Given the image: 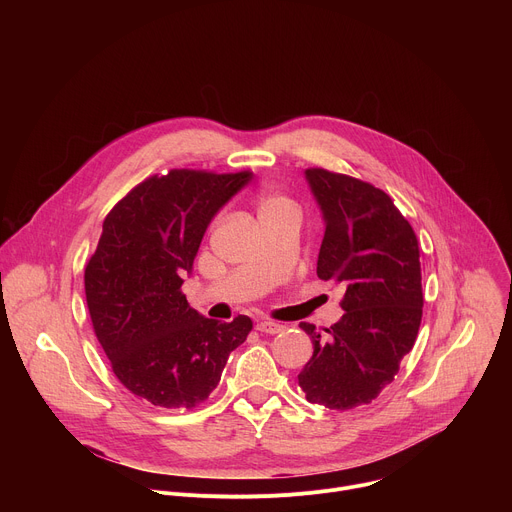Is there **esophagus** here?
Returning <instances> with one entry per match:
<instances>
[{
	"mask_svg": "<svg viewBox=\"0 0 512 512\" xmlns=\"http://www.w3.org/2000/svg\"><path fill=\"white\" fill-rule=\"evenodd\" d=\"M257 330L263 334H279L283 330V326L277 322H271V320H261V322H257Z\"/></svg>",
	"mask_w": 512,
	"mask_h": 512,
	"instance_id": "34e87169",
	"label": "esophagus"
}]
</instances>
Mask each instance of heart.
Returning <instances> with one entry per match:
<instances>
[{"label": "heart", "instance_id": "heart-1", "mask_svg": "<svg viewBox=\"0 0 512 512\" xmlns=\"http://www.w3.org/2000/svg\"><path fill=\"white\" fill-rule=\"evenodd\" d=\"M287 208H294V206H291V202L285 196H279V194H267L259 200V214L279 212V210H287Z\"/></svg>", "mask_w": 512, "mask_h": 512}]
</instances>
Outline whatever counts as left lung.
<instances>
[{
	"mask_svg": "<svg viewBox=\"0 0 512 512\" xmlns=\"http://www.w3.org/2000/svg\"><path fill=\"white\" fill-rule=\"evenodd\" d=\"M324 216L318 277L346 287L344 316L322 336L300 328L314 354L298 375L310 403L346 411L371 403L395 379L423 314L417 237L391 196L324 168L306 170Z\"/></svg>",
	"mask_w": 512,
	"mask_h": 512,
	"instance_id": "1",
	"label": "left lung"
}]
</instances>
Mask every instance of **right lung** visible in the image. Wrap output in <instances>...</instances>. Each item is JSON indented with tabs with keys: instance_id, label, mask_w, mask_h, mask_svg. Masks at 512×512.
I'll list each match as a JSON object with an SVG mask.
<instances>
[{
	"instance_id": "1",
	"label": "right lung",
	"mask_w": 512,
	"mask_h": 512,
	"mask_svg": "<svg viewBox=\"0 0 512 512\" xmlns=\"http://www.w3.org/2000/svg\"><path fill=\"white\" fill-rule=\"evenodd\" d=\"M251 178L170 170L137 184L105 216L85 267L93 330L121 385L156 407L206 401L253 328L247 316L208 320L182 294L214 214Z\"/></svg>"
}]
</instances>
